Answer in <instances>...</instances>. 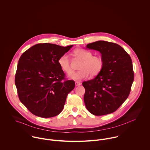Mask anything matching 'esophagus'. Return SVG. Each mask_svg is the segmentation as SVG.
<instances>
[{
  "instance_id": "1",
  "label": "esophagus",
  "mask_w": 150,
  "mask_h": 150,
  "mask_svg": "<svg viewBox=\"0 0 150 150\" xmlns=\"http://www.w3.org/2000/svg\"><path fill=\"white\" fill-rule=\"evenodd\" d=\"M81 84V83L78 82V81H76V82L75 83V85H76V86H80Z\"/></svg>"
}]
</instances>
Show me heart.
<instances>
[{
  "label": "heart",
  "instance_id": "heart-1",
  "mask_svg": "<svg viewBox=\"0 0 150 150\" xmlns=\"http://www.w3.org/2000/svg\"><path fill=\"white\" fill-rule=\"evenodd\" d=\"M74 55L79 59L83 60L80 64V70L72 72L69 77L70 79L79 81L88 78L91 74L94 77L102 71L104 62L102 58L98 55H92V53L84 49H77L74 51ZM58 64L64 73L69 74L72 71L70 66V60L67 54H64L58 59Z\"/></svg>",
  "mask_w": 150,
  "mask_h": 150
}]
</instances>
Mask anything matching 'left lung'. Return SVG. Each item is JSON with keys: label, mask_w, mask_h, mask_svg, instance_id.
Returning a JSON list of instances; mask_svg holds the SVG:
<instances>
[{"label": "left lung", "mask_w": 150, "mask_h": 150, "mask_svg": "<svg viewBox=\"0 0 150 150\" xmlns=\"http://www.w3.org/2000/svg\"><path fill=\"white\" fill-rule=\"evenodd\" d=\"M86 48L100 52L104 64L92 80L84 81L86 108L95 115H103L116 111L128 98L134 80L132 59L120 45L98 41Z\"/></svg>", "instance_id": "left-lung-1"}]
</instances>
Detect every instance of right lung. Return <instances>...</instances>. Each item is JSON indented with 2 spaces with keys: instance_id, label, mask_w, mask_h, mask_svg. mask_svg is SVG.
<instances>
[{
  "instance_id": "add662e5",
  "label": "right lung",
  "mask_w": 150,
  "mask_h": 150,
  "mask_svg": "<svg viewBox=\"0 0 150 150\" xmlns=\"http://www.w3.org/2000/svg\"><path fill=\"white\" fill-rule=\"evenodd\" d=\"M72 47L40 43L22 54L15 84L20 101L33 114L50 118L62 111L66 97L74 89L75 83L65 79L58 61Z\"/></svg>"
}]
</instances>
